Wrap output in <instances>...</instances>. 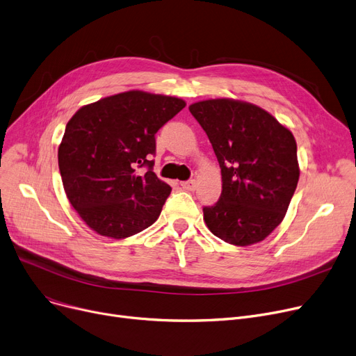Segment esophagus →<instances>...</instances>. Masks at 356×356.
Instances as JSON below:
<instances>
[{
  "label": "esophagus",
  "mask_w": 356,
  "mask_h": 356,
  "mask_svg": "<svg viewBox=\"0 0 356 356\" xmlns=\"http://www.w3.org/2000/svg\"><path fill=\"white\" fill-rule=\"evenodd\" d=\"M181 186L184 188V190H188V191H194L197 188V181L195 179H190V181H182L181 182Z\"/></svg>",
  "instance_id": "esophagus-1"
}]
</instances>
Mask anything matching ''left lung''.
I'll return each instance as SVG.
<instances>
[{
    "label": "left lung",
    "instance_id": "left-lung-1",
    "mask_svg": "<svg viewBox=\"0 0 356 356\" xmlns=\"http://www.w3.org/2000/svg\"><path fill=\"white\" fill-rule=\"evenodd\" d=\"M190 112L210 139L221 168L220 200L204 221L233 245L263 241L283 221L300 170L293 134L264 109L234 99L193 103Z\"/></svg>",
    "mask_w": 356,
    "mask_h": 356
}]
</instances>
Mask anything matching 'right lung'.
Instances as JSON below:
<instances>
[{
    "label": "right lung",
    "instance_id": "add662e5",
    "mask_svg": "<svg viewBox=\"0 0 356 356\" xmlns=\"http://www.w3.org/2000/svg\"><path fill=\"white\" fill-rule=\"evenodd\" d=\"M185 108L178 97L129 90L80 108L58 146L66 195L103 237L127 238L152 225L171 186L152 171L155 134ZM148 165L138 175L137 168Z\"/></svg>",
    "mask_w": 356,
    "mask_h": 356
}]
</instances>
